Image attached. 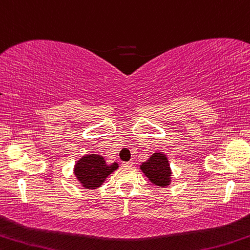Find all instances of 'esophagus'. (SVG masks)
<instances>
[{"mask_svg": "<svg viewBox=\"0 0 250 250\" xmlns=\"http://www.w3.org/2000/svg\"><path fill=\"white\" fill-rule=\"evenodd\" d=\"M133 164H134L133 161H128V162H123V165H124V167H132Z\"/></svg>", "mask_w": 250, "mask_h": 250, "instance_id": "esophagus-1", "label": "esophagus"}]
</instances>
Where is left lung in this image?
<instances>
[{
  "label": "left lung",
  "instance_id": "left-lung-1",
  "mask_svg": "<svg viewBox=\"0 0 250 250\" xmlns=\"http://www.w3.org/2000/svg\"><path fill=\"white\" fill-rule=\"evenodd\" d=\"M141 170L149 181L157 187H167L171 181V168L167 157L162 153H154L146 162L142 163Z\"/></svg>",
  "mask_w": 250,
  "mask_h": 250
}]
</instances>
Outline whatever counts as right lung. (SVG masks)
<instances>
[{"label":"right lung","instance_id":"right-lung-1","mask_svg":"<svg viewBox=\"0 0 250 250\" xmlns=\"http://www.w3.org/2000/svg\"><path fill=\"white\" fill-rule=\"evenodd\" d=\"M118 167L117 163L107 165L104 157L97 154L85 155L77 162L75 175L87 189H97L105 179Z\"/></svg>","mask_w":250,"mask_h":250}]
</instances>
